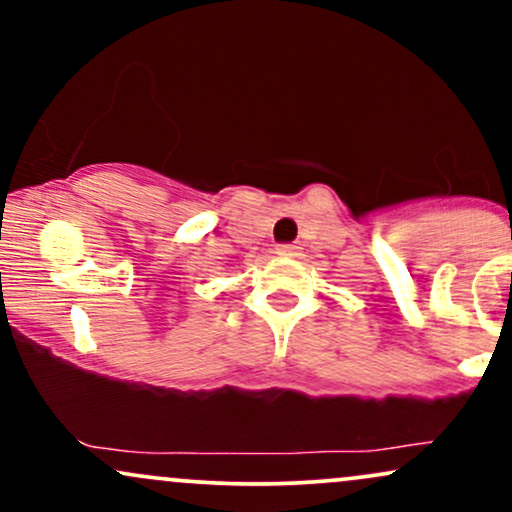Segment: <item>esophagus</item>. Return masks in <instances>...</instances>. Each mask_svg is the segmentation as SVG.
I'll return each mask as SVG.
<instances>
[{"label": "esophagus", "instance_id": "obj_1", "mask_svg": "<svg viewBox=\"0 0 512 512\" xmlns=\"http://www.w3.org/2000/svg\"><path fill=\"white\" fill-rule=\"evenodd\" d=\"M276 255H279V257H298V255H301V248H298V245H276Z\"/></svg>", "mask_w": 512, "mask_h": 512}]
</instances>
